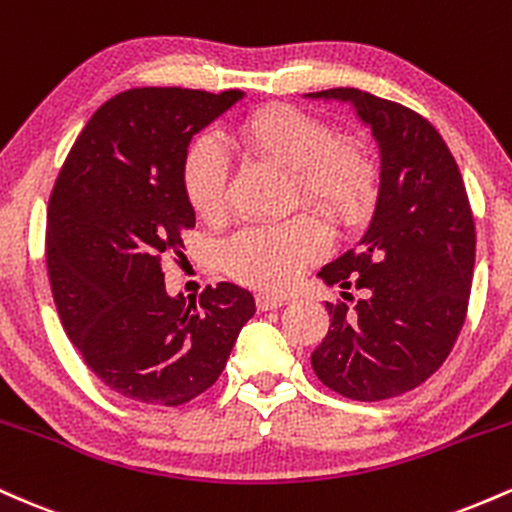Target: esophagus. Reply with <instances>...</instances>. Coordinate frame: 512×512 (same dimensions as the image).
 Segmentation results:
<instances>
[{
  "instance_id": "obj_1",
  "label": "esophagus",
  "mask_w": 512,
  "mask_h": 512,
  "mask_svg": "<svg viewBox=\"0 0 512 512\" xmlns=\"http://www.w3.org/2000/svg\"><path fill=\"white\" fill-rule=\"evenodd\" d=\"M257 308L260 310H276L286 303L284 296H274V293H257Z\"/></svg>"
}]
</instances>
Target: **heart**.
<instances>
[{
	"instance_id": "heart-1",
	"label": "heart",
	"mask_w": 512,
	"mask_h": 512,
	"mask_svg": "<svg viewBox=\"0 0 512 512\" xmlns=\"http://www.w3.org/2000/svg\"><path fill=\"white\" fill-rule=\"evenodd\" d=\"M236 149L264 156L293 170L298 195L334 221L349 223L366 211L375 187V166L366 151L332 139L325 122L293 108L260 110L228 137ZM185 192L204 221L228 209V158L211 137L197 139L185 158ZM327 233L313 216H293L269 226H248L223 245V267L245 284L286 289L305 264L325 255Z\"/></svg>"
}]
</instances>
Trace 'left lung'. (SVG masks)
Wrapping results in <instances>:
<instances>
[{
	"label": "left lung",
	"instance_id": "left-lung-1",
	"mask_svg": "<svg viewBox=\"0 0 512 512\" xmlns=\"http://www.w3.org/2000/svg\"><path fill=\"white\" fill-rule=\"evenodd\" d=\"M346 103L378 144L373 216L358 243L317 272L354 308L327 303L330 332L310 356L339 395L378 402L414 390L450 354L472 289L474 219L448 144L404 105L358 88L303 93Z\"/></svg>",
	"mask_w": 512,
	"mask_h": 512
}]
</instances>
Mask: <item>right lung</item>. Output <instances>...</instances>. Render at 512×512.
<instances>
[{
  "label": "right lung",
  "instance_id": "add662e5",
  "mask_svg": "<svg viewBox=\"0 0 512 512\" xmlns=\"http://www.w3.org/2000/svg\"><path fill=\"white\" fill-rule=\"evenodd\" d=\"M243 91L132 88L110 98L79 134L48 211V272L64 332L110 390L178 404L219 380L255 298L221 281L170 296L161 262L195 226L185 192L192 137Z\"/></svg>",
  "mask_w": 512,
  "mask_h": 512
}]
</instances>
